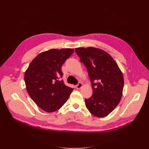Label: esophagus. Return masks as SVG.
<instances>
[{
	"instance_id": "obj_1",
	"label": "esophagus",
	"mask_w": 149,
	"mask_h": 149,
	"mask_svg": "<svg viewBox=\"0 0 149 149\" xmlns=\"http://www.w3.org/2000/svg\"><path fill=\"white\" fill-rule=\"evenodd\" d=\"M83 83H79L77 85H76V89H81V88L82 87H83Z\"/></svg>"
}]
</instances>
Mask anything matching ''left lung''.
<instances>
[{"label":"left lung","mask_w":149,"mask_h":149,"mask_svg":"<svg viewBox=\"0 0 149 149\" xmlns=\"http://www.w3.org/2000/svg\"><path fill=\"white\" fill-rule=\"evenodd\" d=\"M75 52L86 67L93 95L85 99L88 111L97 118L109 114L118 105L123 95L124 77L112 56L101 49L79 47Z\"/></svg>","instance_id":"8db88e82"}]
</instances>
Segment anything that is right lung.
<instances>
[{
	"label": "right lung",
	"mask_w": 149,
	"mask_h": 149,
	"mask_svg": "<svg viewBox=\"0 0 149 149\" xmlns=\"http://www.w3.org/2000/svg\"><path fill=\"white\" fill-rule=\"evenodd\" d=\"M73 48L51 49L40 53L25 72L24 80L29 96L38 107L48 112L56 111L68 100L73 88L61 80V66L73 53Z\"/></svg>",
	"instance_id": "1"
}]
</instances>
